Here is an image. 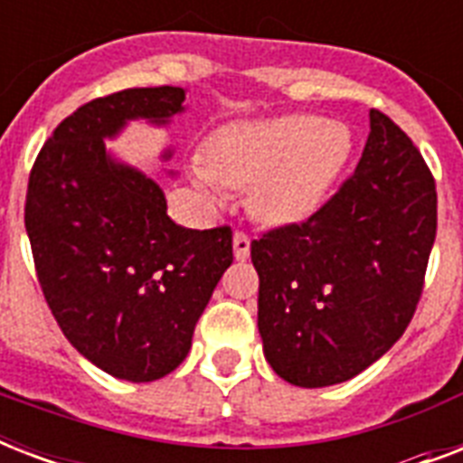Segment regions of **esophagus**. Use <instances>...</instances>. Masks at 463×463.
I'll return each instance as SVG.
<instances>
[{
	"mask_svg": "<svg viewBox=\"0 0 463 463\" xmlns=\"http://www.w3.org/2000/svg\"><path fill=\"white\" fill-rule=\"evenodd\" d=\"M232 250H235V260L245 261L250 257V235L238 231L232 235Z\"/></svg>",
	"mask_w": 463,
	"mask_h": 463,
	"instance_id": "obj_1",
	"label": "esophagus"
}]
</instances>
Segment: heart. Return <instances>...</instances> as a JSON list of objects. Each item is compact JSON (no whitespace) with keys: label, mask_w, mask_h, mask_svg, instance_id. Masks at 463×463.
Segmentation results:
<instances>
[{"label":"heart","mask_w":463,"mask_h":463,"mask_svg":"<svg viewBox=\"0 0 463 463\" xmlns=\"http://www.w3.org/2000/svg\"><path fill=\"white\" fill-rule=\"evenodd\" d=\"M351 148L348 127L305 112L232 122L211 134L192 175L206 189H250L264 223H300L326 202Z\"/></svg>","instance_id":"b5f03b06"}]
</instances>
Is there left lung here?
I'll return each instance as SVG.
<instances>
[{
	"instance_id": "left-lung-1",
	"label": "left lung",
	"mask_w": 463,
	"mask_h": 463,
	"mask_svg": "<svg viewBox=\"0 0 463 463\" xmlns=\"http://www.w3.org/2000/svg\"><path fill=\"white\" fill-rule=\"evenodd\" d=\"M438 232L430 167L402 127L370 110L355 173L303 223L252 242L264 355L315 389L360 374L402 338Z\"/></svg>"
}]
</instances>
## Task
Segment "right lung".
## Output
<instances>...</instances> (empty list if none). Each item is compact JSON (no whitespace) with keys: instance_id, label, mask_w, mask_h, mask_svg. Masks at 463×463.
Returning a JSON list of instances; mask_svg holds the SVG:
<instances>
[{"instance_id":"1","label":"right lung","mask_w":463,"mask_h":463,"mask_svg":"<svg viewBox=\"0 0 463 463\" xmlns=\"http://www.w3.org/2000/svg\"><path fill=\"white\" fill-rule=\"evenodd\" d=\"M182 100L177 86L96 98L61 119L28 177L25 232L47 307L69 344L118 380H160L187 358L232 264L228 225H177L163 189L105 151L129 119L165 125Z\"/></svg>"}]
</instances>
